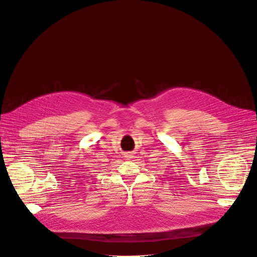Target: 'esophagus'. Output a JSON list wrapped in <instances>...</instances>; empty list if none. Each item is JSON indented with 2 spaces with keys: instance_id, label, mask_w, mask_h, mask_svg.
<instances>
[{
  "instance_id": "obj_1",
  "label": "esophagus",
  "mask_w": 257,
  "mask_h": 257,
  "mask_svg": "<svg viewBox=\"0 0 257 257\" xmlns=\"http://www.w3.org/2000/svg\"><path fill=\"white\" fill-rule=\"evenodd\" d=\"M124 155H125V158H127V159H128V158H132V153H130V152L125 153Z\"/></svg>"
}]
</instances>
